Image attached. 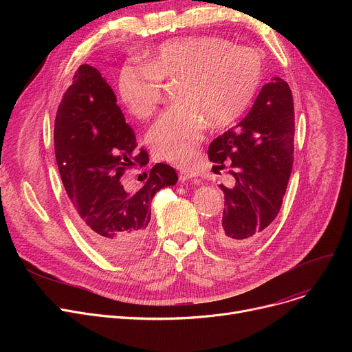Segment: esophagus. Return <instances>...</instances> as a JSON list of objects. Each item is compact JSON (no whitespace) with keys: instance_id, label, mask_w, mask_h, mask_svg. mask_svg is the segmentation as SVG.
Returning a JSON list of instances; mask_svg holds the SVG:
<instances>
[{"instance_id":"1","label":"esophagus","mask_w":352,"mask_h":352,"mask_svg":"<svg viewBox=\"0 0 352 352\" xmlns=\"http://www.w3.org/2000/svg\"><path fill=\"white\" fill-rule=\"evenodd\" d=\"M201 177V173L195 168H187L179 171V179L181 181H187V179H198Z\"/></svg>"}]
</instances>
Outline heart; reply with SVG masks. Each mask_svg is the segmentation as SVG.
<instances>
[{
	"mask_svg": "<svg viewBox=\"0 0 352 352\" xmlns=\"http://www.w3.org/2000/svg\"><path fill=\"white\" fill-rule=\"evenodd\" d=\"M263 74V58L255 50L201 35L161 44L145 64L125 63L117 89L128 113L145 120L161 101V81H178L174 89L178 104L151 125L146 141L158 160L184 165L204 141L207 122L223 128L244 113Z\"/></svg>",
	"mask_w": 352,
	"mask_h": 352,
	"instance_id": "heart-1",
	"label": "heart"
}]
</instances>
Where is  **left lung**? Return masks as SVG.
<instances>
[{"label": "left lung", "mask_w": 352, "mask_h": 352, "mask_svg": "<svg viewBox=\"0 0 352 352\" xmlns=\"http://www.w3.org/2000/svg\"><path fill=\"white\" fill-rule=\"evenodd\" d=\"M294 117L289 85L275 77L248 116L211 142L210 160L235 179L232 188L221 184L226 208L214 236L224 248L250 247L278 215L294 164Z\"/></svg>", "instance_id": "8db88e82"}]
</instances>
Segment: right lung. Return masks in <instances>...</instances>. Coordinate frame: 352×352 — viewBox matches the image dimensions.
<instances>
[{"instance_id":"add662e5","label":"right lung","mask_w":352,"mask_h":352,"mask_svg":"<svg viewBox=\"0 0 352 352\" xmlns=\"http://www.w3.org/2000/svg\"><path fill=\"white\" fill-rule=\"evenodd\" d=\"M54 146L65 191L76 207L77 223L105 256L133 258L144 247L151 201L178 181L173 166L155 164L138 190H126L121 177L145 166L141 148L117 105L114 91L98 69L80 65L65 91L54 124Z\"/></svg>"}]
</instances>
